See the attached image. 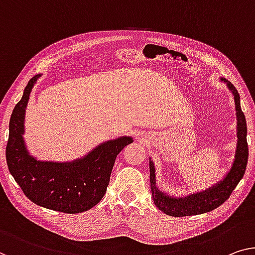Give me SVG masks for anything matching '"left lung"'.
Listing matches in <instances>:
<instances>
[{"mask_svg":"<svg viewBox=\"0 0 255 255\" xmlns=\"http://www.w3.org/2000/svg\"><path fill=\"white\" fill-rule=\"evenodd\" d=\"M221 81L227 83L228 88L231 90L235 98V105H236V116H237V147L235 153V160L231 166V169L227 176L215 184L211 189L205 190L203 192H197L195 195H190L185 198H174V197L167 196L166 193L161 192L155 187V174L153 162L150 160V183L152 198L159 210L164 212L165 214L181 218V216H191L198 215L203 213L211 212L225 203L229 198L231 192L237 187L239 181L242 180L245 174L246 165L249 159V147H248V127H246L245 116L241 108V97L237 89L235 88L233 83L228 80L221 78Z\"/></svg>","mask_w":255,"mask_h":255,"instance_id":"obj_1","label":"left lung"}]
</instances>
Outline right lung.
<instances>
[{
	"label": "right lung",
	"instance_id": "obj_1",
	"mask_svg": "<svg viewBox=\"0 0 255 255\" xmlns=\"http://www.w3.org/2000/svg\"><path fill=\"white\" fill-rule=\"evenodd\" d=\"M40 74L29 80L9 123L5 157L11 175L34 204L49 210L75 214L90 210L103 198L117 155L131 137L108 140L81 159L71 162L39 161L26 150L25 109L30 90Z\"/></svg>",
	"mask_w": 255,
	"mask_h": 255
}]
</instances>
